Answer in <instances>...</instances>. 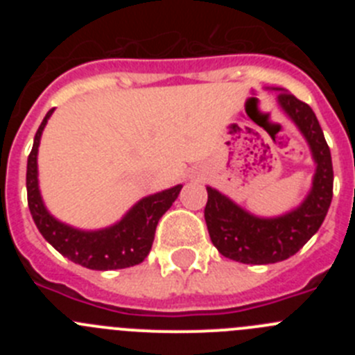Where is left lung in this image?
Listing matches in <instances>:
<instances>
[{"mask_svg":"<svg viewBox=\"0 0 355 355\" xmlns=\"http://www.w3.org/2000/svg\"><path fill=\"white\" fill-rule=\"evenodd\" d=\"M277 103L299 128L316 163L313 187L302 205L281 216L261 218L211 187L205 208L206 225L213 245L225 258L245 265H268L284 261L299 252L324 222L332 200V159L324 131L309 105L299 101L284 89Z\"/></svg>","mask_w":355,"mask_h":355,"instance_id":"1","label":"left lung"}]
</instances>
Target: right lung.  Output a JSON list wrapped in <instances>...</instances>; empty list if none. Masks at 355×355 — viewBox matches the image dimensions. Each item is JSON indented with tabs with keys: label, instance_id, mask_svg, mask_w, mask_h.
Here are the masks:
<instances>
[{
	"label": "right lung",
	"instance_id": "add662e5",
	"mask_svg": "<svg viewBox=\"0 0 355 355\" xmlns=\"http://www.w3.org/2000/svg\"><path fill=\"white\" fill-rule=\"evenodd\" d=\"M51 114L53 110H49L44 117L28 156V208L37 229L62 256L90 270H117V268L139 265L147 258L153 247L158 220L178 199L183 184H175L168 190L144 197L117 224L105 229L81 231L56 220L42 202L39 190V171H37L40 137Z\"/></svg>",
	"mask_w": 355,
	"mask_h": 355
}]
</instances>
